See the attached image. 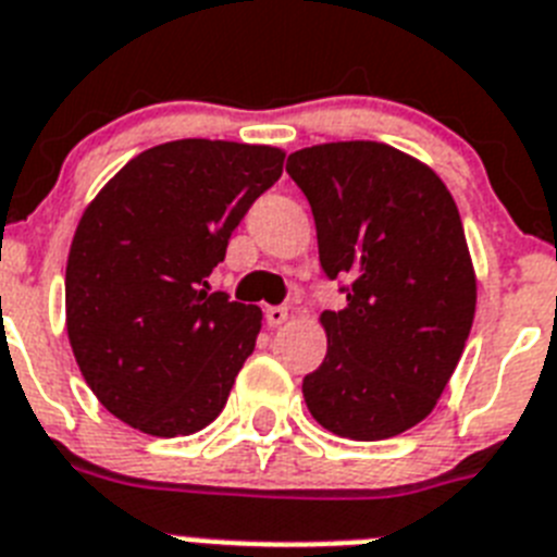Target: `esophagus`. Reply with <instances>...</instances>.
<instances>
[{"label": "esophagus", "mask_w": 557, "mask_h": 557, "mask_svg": "<svg viewBox=\"0 0 557 557\" xmlns=\"http://www.w3.org/2000/svg\"><path fill=\"white\" fill-rule=\"evenodd\" d=\"M288 320V308L286 306H269L265 308V322H269L271 329H277L283 322Z\"/></svg>", "instance_id": "1"}]
</instances>
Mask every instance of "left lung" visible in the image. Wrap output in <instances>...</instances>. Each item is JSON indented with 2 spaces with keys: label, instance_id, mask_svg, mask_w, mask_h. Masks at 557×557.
<instances>
[{
  "label": "left lung",
  "instance_id": "8db88e82",
  "mask_svg": "<svg viewBox=\"0 0 557 557\" xmlns=\"http://www.w3.org/2000/svg\"><path fill=\"white\" fill-rule=\"evenodd\" d=\"M320 265L343 280L322 311L329 354L302 380L317 422L354 442L405 433L436 408L473 329L475 274L456 200L436 172L376 141L292 152Z\"/></svg>",
  "mask_w": 557,
  "mask_h": 557
}]
</instances>
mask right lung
<instances>
[{"mask_svg": "<svg viewBox=\"0 0 557 557\" xmlns=\"http://www.w3.org/2000/svg\"><path fill=\"white\" fill-rule=\"evenodd\" d=\"M283 158L235 141L161 144L84 209L64 280L67 336L92 394L129 428L189 436L226 405L263 314L212 292L209 274Z\"/></svg>", "mask_w": 557, "mask_h": 557, "instance_id": "1", "label": "right lung"}]
</instances>
